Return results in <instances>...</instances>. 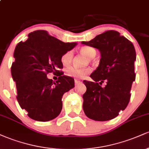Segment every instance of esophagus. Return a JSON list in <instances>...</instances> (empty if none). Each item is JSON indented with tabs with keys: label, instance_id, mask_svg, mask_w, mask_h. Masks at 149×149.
Segmentation results:
<instances>
[{
	"label": "esophagus",
	"instance_id": "esophagus-1",
	"mask_svg": "<svg viewBox=\"0 0 149 149\" xmlns=\"http://www.w3.org/2000/svg\"><path fill=\"white\" fill-rule=\"evenodd\" d=\"M80 80H78V79H75V84H76V85H78V84H79V83H80Z\"/></svg>",
	"mask_w": 149,
	"mask_h": 149
}]
</instances>
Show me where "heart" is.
<instances>
[{
	"instance_id": "1",
	"label": "heart",
	"mask_w": 149,
	"mask_h": 149,
	"mask_svg": "<svg viewBox=\"0 0 149 149\" xmlns=\"http://www.w3.org/2000/svg\"><path fill=\"white\" fill-rule=\"evenodd\" d=\"M80 52L82 54H85L88 58H93L95 57L97 54V51L94 47L90 46H83L80 48ZM73 52L71 50L67 51L61 57V61L65 66H67L71 62L73 59ZM90 72V69L88 68H77V67H70L66 70V75L68 76L73 77V78H81L86 76Z\"/></svg>"
}]
</instances>
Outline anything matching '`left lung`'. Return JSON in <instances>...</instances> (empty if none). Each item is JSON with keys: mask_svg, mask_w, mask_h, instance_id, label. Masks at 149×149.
Segmentation results:
<instances>
[{"mask_svg": "<svg viewBox=\"0 0 149 149\" xmlns=\"http://www.w3.org/2000/svg\"><path fill=\"white\" fill-rule=\"evenodd\" d=\"M82 43L99 49L100 65L90 75L95 82L83 80V111L89 118L107 121L118 116L130 100L135 80L136 52L133 44L119 32L109 30ZM105 81V86L100 85Z\"/></svg>", "mask_w": 149, "mask_h": 149, "instance_id": "obj_1", "label": "left lung"}]
</instances>
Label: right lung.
<instances>
[{"mask_svg": "<svg viewBox=\"0 0 149 149\" xmlns=\"http://www.w3.org/2000/svg\"><path fill=\"white\" fill-rule=\"evenodd\" d=\"M28 36L15 47L12 76L20 107L31 119L46 122L59 115L63 95L75 86L74 79L64 76L59 69H63L62 54L76 43L61 41L44 30L35 31ZM49 72L60 76L56 82L47 78Z\"/></svg>", "mask_w": 149, "mask_h": 149, "instance_id": "obj_1", "label": "right lung"}]
</instances>
